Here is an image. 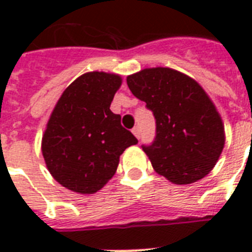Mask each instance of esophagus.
<instances>
[{
  "label": "esophagus",
  "instance_id": "34e87169",
  "mask_svg": "<svg viewBox=\"0 0 252 252\" xmlns=\"http://www.w3.org/2000/svg\"><path fill=\"white\" fill-rule=\"evenodd\" d=\"M132 133H133L137 138H140V128H138V126H134L133 129H132Z\"/></svg>",
  "mask_w": 252,
  "mask_h": 252
}]
</instances>
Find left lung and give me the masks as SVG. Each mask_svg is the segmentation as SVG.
Segmentation results:
<instances>
[{
	"label": "left lung",
	"instance_id": "1",
	"mask_svg": "<svg viewBox=\"0 0 252 252\" xmlns=\"http://www.w3.org/2000/svg\"><path fill=\"white\" fill-rule=\"evenodd\" d=\"M126 84L156 118L154 142L142 146L156 172L174 184L195 183L208 175L222 153L225 126L203 87L162 66L130 74Z\"/></svg>",
	"mask_w": 252,
	"mask_h": 252
}]
</instances>
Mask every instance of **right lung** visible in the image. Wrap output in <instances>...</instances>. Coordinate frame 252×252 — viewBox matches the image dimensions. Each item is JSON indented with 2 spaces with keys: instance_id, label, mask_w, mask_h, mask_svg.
Listing matches in <instances>:
<instances>
[{
  "instance_id": "obj_1",
  "label": "right lung",
  "mask_w": 252,
  "mask_h": 252,
  "mask_svg": "<svg viewBox=\"0 0 252 252\" xmlns=\"http://www.w3.org/2000/svg\"><path fill=\"white\" fill-rule=\"evenodd\" d=\"M115 73L89 72L57 100L41 138V153L53 179L82 195L95 193L115 175L123 152L137 138L110 110L122 86Z\"/></svg>"
}]
</instances>
